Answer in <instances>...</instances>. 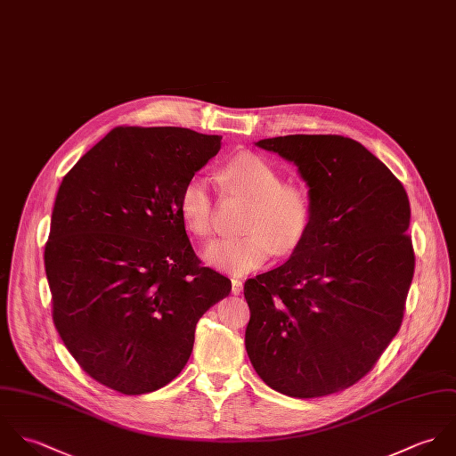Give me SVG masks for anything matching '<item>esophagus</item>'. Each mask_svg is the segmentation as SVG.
<instances>
[{
  "mask_svg": "<svg viewBox=\"0 0 456 456\" xmlns=\"http://www.w3.org/2000/svg\"><path fill=\"white\" fill-rule=\"evenodd\" d=\"M243 292V281L238 278H232V294H241Z\"/></svg>",
  "mask_w": 456,
  "mask_h": 456,
  "instance_id": "34e87169",
  "label": "esophagus"
}]
</instances>
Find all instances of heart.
<instances>
[{
    "label": "heart",
    "mask_w": 456,
    "mask_h": 456,
    "mask_svg": "<svg viewBox=\"0 0 456 456\" xmlns=\"http://www.w3.org/2000/svg\"><path fill=\"white\" fill-rule=\"evenodd\" d=\"M225 186L248 199L240 238L209 243L202 256L213 268L231 274H247L263 268L276 252L294 250L308 234L312 200L305 186L281 183L278 169L256 155L241 153L222 167ZM178 211L188 232L208 238L213 232V199L208 182L191 176L182 186Z\"/></svg>",
    "instance_id": "heart-1"
}]
</instances>
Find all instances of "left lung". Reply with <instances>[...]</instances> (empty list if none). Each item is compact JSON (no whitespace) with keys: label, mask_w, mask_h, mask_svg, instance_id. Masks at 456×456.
<instances>
[{"label":"left lung","mask_w":456,"mask_h":456,"mask_svg":"<svg viewBox=\"0 0 456 456\" xmlns=\"http://www.w3.org/2000/svg\"><path fill=\"white\" fill-rule=\"evenodd\" d=\"M296 164L312 224L287 263L245 281V347L274 391L317 398L351 387L398 333L414 274L403 184L342 135L256 142Z\"/></svg>","instance_id":"obj_1"}]
</instances>
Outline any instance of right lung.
<instances>
[{
  "instance_id": "add662e5",
  "label": "right lung",
  "mask_w": 456,
  "mask_h": 456,
  "mask_svg": "<svg viewBox=\"0 0 456 456\" xmlns=\"http://www.w3.org/2000/svg\"><path fill=\"white\" fill-rule=\"evenodd\" d=\"M220 141L118 126L60 184L44 252L53 321L81 368L114 391L169 384L199 319L231 292L229 278L200 266L178 211L183 184Z\"/></svg>"
}]
</instances>
